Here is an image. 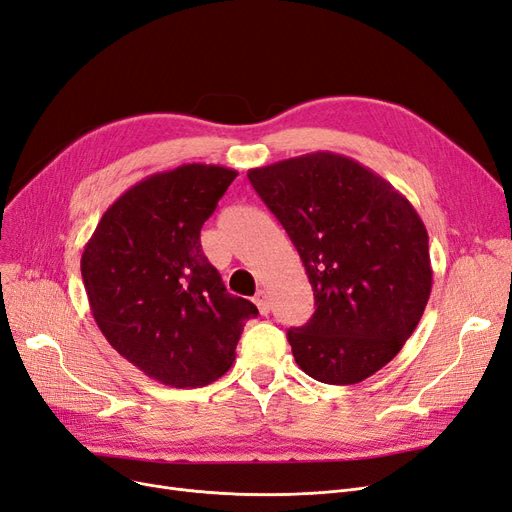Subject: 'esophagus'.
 Instances as JSON below:
<instances>
[{
    "label": "esophagus",
    "mask_w": 512,
    "mask_h": 512,
    "mask_svg": "<svg viewBox=\"0 0 512 512\" xmlns=\"http://www.w3.org/2000/svg\"><path fill=\"white\" fill-rule=\"evenodd\" d=\"M254 305L258 307V311L262 313V315H267L269 311H271V305H269V298H267V294H264L262 290L254 296Z\"/></svg>",
    "instance_id": "esophagus-1"
}]
</instances>
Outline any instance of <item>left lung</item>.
Listing matches in <instances>:
<instances>
[{"instance_id":"8db88e82","label":"left lung","mask_w":512,"mask_h":512,"mask_svg":"<svg viewBox=\"0 0 512 512\" xmlns=\"http://www.w3.org/2000/svg\"><path fill=\"white\" fill-rule=\"evenodd\" d=\"M303 260L315 313L288 330L296 364L354 385L394 360L432 292L428 231L409 199L358 161L311 152L248 171Z\"/></svg>"}]
</instances>
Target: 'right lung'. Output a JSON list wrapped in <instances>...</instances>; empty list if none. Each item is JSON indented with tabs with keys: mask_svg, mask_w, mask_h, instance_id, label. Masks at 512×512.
<instances>
[{
	"mask_svg": "<svg viewBox=\"0 0 512 512\" xmlns=\"http://www.w3.org/2000/svg\"><path fill=\"white\" fill-rule=\"evenodd\" d=\"M235 178V169L203 163L152 173L122 192L84 245L82 281L103 337L171 387L222 377L258 315L226 292L201 250V228Z\"/></svg>",
	"mask_w": 512,
	"mask_h": 512,
	"instance_id": "add662e5",
	"label": "right lung"
}]
</instances>
